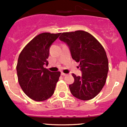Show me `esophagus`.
<instances>
[{"label":"esophagus","instance_id":"obj_1","mask_svg":"<svg viewBox=\"0 0 127 127\" xmlns=\"http://www.w3.org/2000/svg\"><path fill=\"white\" fill-rule=\"evenodd\" d=\"M61 75H63V76H66V75H67V74H65V73H64V72H61Z\"/></svg>","mask_w":127,"mask_h":127}]
</instances>
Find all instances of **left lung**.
Returning <instances> with one entry per match:
<instances>
[{"instance_id":"8db88e82","label":"left lung","mask_w":127,"mask_h":127,"mask_svg":"<svg viewBox=\"0 0 127 127\" xmlns=\"http://www.w3.org/2000/svg\"><path fill=\"white\" fill-rule=\"evenodd\" d=\"M68 45L72 58L80 62L82 76L72 74L69 85L72 95L81 100H90L103 88L109 70L108 59L102 45L92 34L84 31L63 32L59 37Z\"/></svg>"}]
</instances>
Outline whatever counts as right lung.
Masks as SVG:
<instances>
[{"label":"right lung","mask_w":127,"mask_h":127,"mask_svg":"<svg viewBox=\"0 0 127 127\" xmlns=\"http://www.w3.org/2000/svg\"><path fill=\"white\" fill-rule=\"evenodd\" d=\"M61 33L43 32L32 39L21 51L16 71L20 87L26 95L36 101L50 98L54 93L60 72L45 68L48 64L50 47Z\"/></svg>","instance_id":"obj_1"}]
</instances>
